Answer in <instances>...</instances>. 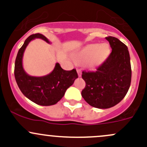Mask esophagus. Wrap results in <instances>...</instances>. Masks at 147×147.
<instances>
[{
  "mask_svg": "<svg viewBox=\"0 0 147 147\" xmlns=\"http://www.w3.org/2000/svg\"><path fill=\"white\" fill-rule=\"evenodd\" d=\"M77 74H78V76L79 77L82 76V70H80V69H77Z\"/></svg>",
  "mask_w": 147,
  "mask_h": 147,
  "instance_id": "esophagus-1",
  "label": "esophagus"
}]
</instances>
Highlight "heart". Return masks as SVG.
<instances>
[{"mask_svg":"<svg viewBox=\"0 0 147 147\" xmlns=\"http://www.w3.org/2000/svg\"><path fill=\"white\" fill-rule=\"evenodd\" d=\"M110 52V46L108 43H93L77 50L74 53L73 58L76 63L86 64L87 68L94 69L104 63Z\"/></svg>","mask_w":147,"mask_h":147,"instance_id":"b5f03b06","label":"heart"}]
</instances>
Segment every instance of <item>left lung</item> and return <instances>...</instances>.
I'll return each mask as SVG.
<instances>
[{
	"instance_id": "obj_1",
	"label": "left lung",
	"mask_w": 147,
	"mask_h": 147,
	"mask_svg": "<svg viewBox=\"0 0 147 147\" xmlns=\"http://www.w3.org/2000/svg\"><path fill=\"white\" fill-rule=\"evenodd\" d=\"M112 52L95 72H82L86 87L82 96L97 109H109L124 99L131 82V67L128 48L113 36L106 37Z\"/></svg>"
}]
</instances>
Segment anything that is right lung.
Wrapping results in <instances>:
<instances>
[{
	"label": "right lung",
	"instance_id": "obj_1",
	"mask_svg": "<svg viewBox=\"0 0 147 147\" xmlns=\"http://www.w3.org/2000/svg\"><path fill=\"white\" fill-rule=\"evenodd\" d=\"M41 38L50 43L48 38L39 33L30 36L18 50L14 66L16 82L22 93L32 102L41 106L57 104L63 97L65 91L78 78L75 69L64 70L57 63L54 70L43 77H33L26 73L23 67V57L25 48L32 40Z\"/></svg>",
	"mask_w": 147,
	"mask_h": 147
}]
</instances>
